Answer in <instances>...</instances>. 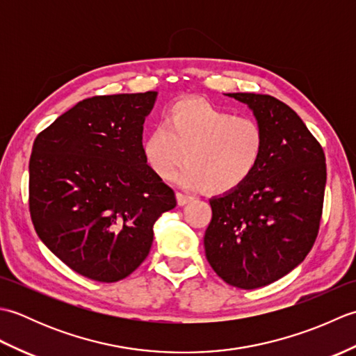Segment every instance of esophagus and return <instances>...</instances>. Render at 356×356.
I'll list each match as a JSON object with an SVG mask.
<instances>
[{"label":"esophagus","instance_id":"esophagus-1","mask_svg":"<svg viewBox=\"0 0 356 356\" xmlns=\"http://www.w3.org/2000/svg\"><path fill=\"white\" fill-rule=\"evenodd\" d=\"M176 199H177V203L180 207H185V205H188V203H191L194 200L193 195H188L184 193H176Z\"/></svg>","mask_w":356,"mask_h":356}]
</instances>
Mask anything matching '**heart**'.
Listing matches in <instances>:
<instances>
[{
    "instance_id": "1",
    "label": "heart",
    "mask_w": 356,
    "mask_h": 356,
    "mask_svg": "<svg viewBox=\"0 0 356 356\" xmlns=\"http://www.w3.org/2000/svg\"><path fill=\"white\" fill-rule=\"evenodd\" d=\"M264 134L257 120L217 108L202 99H179L163 110L162 125L142 142L145 162L159 177L184 186L226 193L243 185L260 163Z\"/></svg>"
}]
</instances>
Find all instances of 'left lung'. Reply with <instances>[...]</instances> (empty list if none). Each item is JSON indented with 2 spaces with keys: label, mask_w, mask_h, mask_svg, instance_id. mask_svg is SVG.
<instances>
[{
  "label": "left lung",
  "mask_w": 356,
  "mask_h": 356,
  "mask_svg": "<svg viewBox=\"0 0 356 356\" xmlns=\"http://www.w3.org/2000/svg\"><path fill=\"white\" fill-rule=\"evenodd\" d=\"M246 104L264 134L252 176L209 199L203 245L211 268L240 289L274 283L306 259L321 220L326 157L301 118L269 95L228 93Z\"/></svg>",
  "instance_id": "8db88e82"
}]
</instances>
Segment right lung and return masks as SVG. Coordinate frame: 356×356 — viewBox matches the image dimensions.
I'll list each match as a JSON object with an SVG mask.
<instances>
[{"mask_svg":"<svg viewBox=\"0 0 356 356\" xmlns=\"http://www.w3.org/2000/svg\"><path fill=\"white\" fill-rule=\"evenodd\" d=\"M156 99L157 92L90 97L35 139V231L59 260L95 282H118L138 269L156 220L177 203L142 153L143 122Z\"/></svg>","mask_w":356,"mask_h":356,"instance_id":"1","label":"right lung"}]
</instances>
